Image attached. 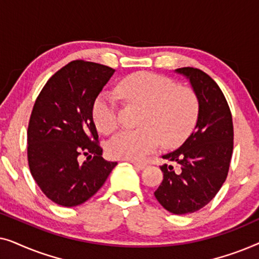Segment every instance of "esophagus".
Returning <instances> with one entry per match:
<instances>
[{
	"instance_id": "esophagus-1",
	"label": "esophagus",
	"mask_w": 259,
	"mask_h": 259,
	"mask_svg": "<svg viewBox=\"0 0 259 259\" xmlns=\"http://www.w3.org/2000/svg\"><path fill=\"white\" fill-rule=\"evenodd\" d=\"M132 164L136 166L138 169H144V168L147 167V164H145V162H141V161H134V160H132Z\"/></svg>"
}]
</instances>
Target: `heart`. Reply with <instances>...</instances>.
Masks as SVG:
<instances>
[{
  "mask_svg": "<svg viewBox=\"0 0 259 259\" xmlns=\"http://www.w3.org/2000/svg\"><path fill=\"white\" fill-rule=\"evenodd\" d=\"M127 102L144 107L138 125L140 128L122 131L108 143L114 158L138 160L158 148L160 143L172 148L182 145L196 126L199 99L192 88L177 86L167 76L151 72H137L123 77L116 87ZM92 118L97 128L112 134L119 127L114 97L101 92L92 105Z\"/></svg>",
  "mask_w": 259,
  "mask_h": 259,
  "instance_id": "1",
  "label": "heart"
}]
</instances>
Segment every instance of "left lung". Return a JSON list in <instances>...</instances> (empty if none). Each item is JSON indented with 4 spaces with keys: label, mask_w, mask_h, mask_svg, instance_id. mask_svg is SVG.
<instances>
[{
    "label": "left lung",
    "mask_w": 259,
    "mask_h": 259,
    "mask_svg": "<svg viewBox=\"0 0 259 259\" xmlns=\"http://www.w3.org/2000/svg\"><path fill=\"white\" fill-rule=\"evenodd\" d=\"M185 75L199 99L196 128L178 150L162 155L164 179L154 196L175 214L192 213L213 199L229 173L233 123L228 101L215 81L193 67L176 69Z\"/></svg>",
    "instance_id": "left-lung-1"
}]
</instances>
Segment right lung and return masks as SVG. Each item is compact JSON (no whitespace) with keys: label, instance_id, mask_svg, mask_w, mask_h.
<instances>
[{"label":"right lung","instance_id":"add662e5","mask_svg":"<svg viewBox=\"0 0 259 259\" xmlns=\"http://www.w3.org/2000/svg\"><path fill=\"white\" fill-rule=\"evenodd\" d=\"M114 69L75 60L58 70L36 98L27 131L31 176L61 206L84 203L104 185L116 162L105 160L92 105ZM87 156L80 162V155Z\"/></svg>","mask_w":259,"mask_h":259}]
</instances>
